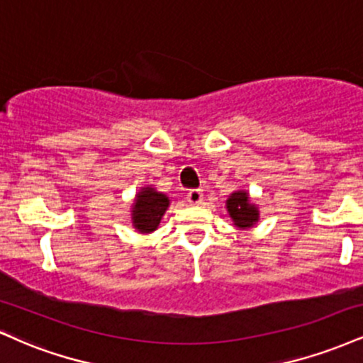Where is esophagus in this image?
Segmentation results:
<instances>
[{
	"mask_svg": "<svg viewBox=\"0 0 363 363\" xmlns=\"http://www.w3.org/2000/svg\"><path fill=\"white\" fill-rule=\"evenodd\" d=\"M187 201H189L191 205H201L203 191L201 189H191L189 193H187Z\"/></svg>",
	"mask_w": 363,
	"mask_h": 363,
	"instance_id": "1",
	"label": "esophagus"
}]
</instances>
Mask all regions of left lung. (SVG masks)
Returning a JSON list of instances; mask_svg holds the SVG:
<instances>
[{
    "mask_svg": "<svg viewBox=\"0 0 363 363\" xmlns=\"http://www.w3.org/2000/svg\"><path fill=\"white\" fill-rule=\"evenodd\" d=\"M227 211L234 220L235 227L239 228H251L259 220V210L256 205H252L245 191H235L228 196Z\"/></svg>",
    "mask_w": 363,
    "mask_h": 363,
    "instance_id": "left-lung-1",
    "label": "left lung"
}]
</instances>
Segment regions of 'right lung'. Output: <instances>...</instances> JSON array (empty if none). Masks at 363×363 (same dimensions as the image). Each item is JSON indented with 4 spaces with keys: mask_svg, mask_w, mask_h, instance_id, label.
<instances>
[{
    "mask_svg": "<svg viewBox=\"0 0 363 363\" xmlns=\"http://www.w3.org/2000/svg\"><path fill=\"white\" fill-rule=\"evenodd\" d=\"M167 208V196L158 193L153 187H141L140 193L136 194L135 203H133V227L141 234H150V232L157 230Z\"/></svg>",
    "mask_w": 363,
    "mask_h": 363,
    "instance_id": "right-lung-1",
    "label": "right lung"
}]
</instances>
